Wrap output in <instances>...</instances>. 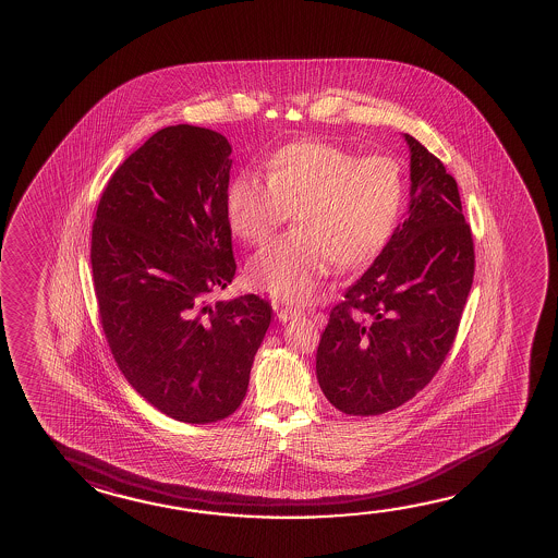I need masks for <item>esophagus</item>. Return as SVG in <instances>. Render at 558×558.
Returning a JSON list of instances; mask_svg holds the SVG:
<instances>
[{"instance_id": "1", "label": "esophagus", "mask_w": 558, "mask_h": 558, "mask_svg": "<svg viewBox=\"0 0 558 558\" xmlns=\"http://www.w3.org/2000/svg\"><path fill=\"white\" fill-rule=\"evenodd\" d=\"M300 315H303L302 310H295V307H276V317L282 323L292 322Z\"/></svg>"}]
</instances>
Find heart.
<instances>
[{
  "label": "heart",
  "instance_id": "b5f03b06",
  "mask_svg": "<svg viewBox=\"0 0 558 558\" xmlns=\"http://www.w3.org/2000/svg\"><path fill=\"white\" fill-rule=\"evenodd\" d=\"M405 199L400 165L390 157L298 141L266 162V180L236 174L226 194L231 231L263 245L290 219L298 233L258 251L248 263L256 288L290 303L307 302L329 272L371 265L388 245Z\"/></svg>",
  "mask_w": 558,
  "mask_h": 558
}]
</instances>
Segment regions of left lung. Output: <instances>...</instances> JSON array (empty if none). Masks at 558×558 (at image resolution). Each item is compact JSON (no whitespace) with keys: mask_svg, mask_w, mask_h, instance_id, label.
Here are the masks:
<instances>
[{"mask_svg":"<svg viewBox=\"0 0 558 558\" xmlns=\"http://www.w3.org/2000/svg\"><path fill=\"white\" fill-rule=\"evenodd\" d=\"M410 206L388 245L347 288L317 347V380L347 415H380L423 390L449 354L474 280L457 180L420 141Z\"/></svg>","mask_w":558,"mask_h":558,"instance_id":"left-lung-1","label":"left lung"}]
</instances>
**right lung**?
Instances as JSON below:
<instances>
[{
    "instance_id": "add662e5",
    "label": "right lung",
    "mask_w": 558,
    "mask_h": 558,
    "mask_svg": "<svg viewBox=\"0 0 558 558\" xmlns=\"http://www.w3.org/2000/svg\"><path fill=\"white\" fill-rule=\"evenodd\" d=\"M231 165L221 133L160 129L113 172L92 229L99 322L119 371L184 423L226 420L241 405L272 319L255 293L209 303L235 278Z\"/></svg>"
}]
</instances>
